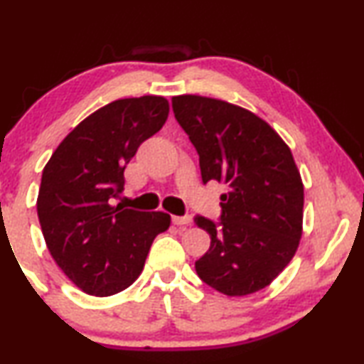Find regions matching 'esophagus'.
<instances>
[{"mask_svg": "<svg viewBox=\"0 0 364 364\" xmlns=\"http://www.w3.org/2000/svg\"><path fill=\"white\" fill-rule=\"evenodd\" d=\"M172 222L176 223V225H188V223L192 222V217L191 215H183V217L173 215L172 217Z\"/></svg>", "mask_w": 364, "mask_h": 364, "instance_id": "34e87169", "label": "esophagus"}]
</instances>
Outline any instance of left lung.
<instances>
[{
	"mask_svg": "<svg viewBox=\"0 0 364 364\" xmlns=\"http://www.w3.org/2000/svg\"><path fill=\"white\" fill-rule=\"evenodd\" d=\"M172 111L198 154L202 182L227 188L220 220L193 218L210 235L197 275L228 296L262 290L301 238L303 183L291 151L263 119L225 101L186 94L172 97Z\"/></svg>",
	"mask_w": 364,
	"mask_h": 364,
	"instance_id": "left-lung-1",
	"label": "left lung"
}]
</instances>
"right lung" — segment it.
Instances as JSON below:
<instances>
[{
    "instance_id": "add662e5",
    "label": "right lung",
    "mask_w": 364,
    "mask_h": 364,
    "mask_svg": "<svg viewBox=\"0 0 364 364\" xmlns=\"http://www.w3.org/2000/svg\"><path fill=\"white\" fill-rule=\"evenodd\" d=\"M167 116L166 97L119 99L77 124L44 167L36 203L44 240L58 267L89 295L131 287L154 238L171 225L164 212L112 205L124 191V168Z\"/></svg>"
}]
</instances>
